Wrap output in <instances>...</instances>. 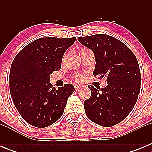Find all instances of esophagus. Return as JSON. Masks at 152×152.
Instances as JSON below:
<instances>
[{"label": "esophagus", "instance_id": "1", "mask_svg": "<svg viewBox=\"0 0 152 152\" xmlns=\"http://www.w3.org/2000/svg\"><path fill=\"white\" fill-rule=\"evenodd\" d=\"M80 88H81V85H80V84H75V90H79Z\"/></svg>", "mask_w": 152, "mask_h": 152}]
</instances>
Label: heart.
Returning <instances> with one entry per match:
<instances>
[{
  "instance_id": "obj_1",
  "label": "heart",
  "mask_w": 152,
  "mask_h": 152,
  "mask_svg": "<svg viewBox=\"0 0 152 152\" xmlns=\"http://www.w3.org/2000/svg\"><path fill=\"white\" fill-rule=\"evenodd\" d=\"M82 50H85V49H82ZM75 78L77 79V80H81L83 78V76L82 75H77V76H76Z\"/></svg>"
}]
</instances>
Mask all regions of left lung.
<instances>
[{
    "mask_svg": "<svg viewBox=\"0 0 152 152\" xmlns=\"http://www.w3.org/2000/svg\"><path fill=\"white\" fill-rule=\"evenodd\" d=\"M94 52V76L106 77L107 87L89 85L91 96L84 100L85 113L103 127L122 122L133 109L140 92V69L136 57L121 41L106 34L78 37Z\"/></svg>",
    "mask_w": 152,
    "mask_h": 152,
    "instance_id": "8db88e82",
    "label": "left lung"
}]
</instances>
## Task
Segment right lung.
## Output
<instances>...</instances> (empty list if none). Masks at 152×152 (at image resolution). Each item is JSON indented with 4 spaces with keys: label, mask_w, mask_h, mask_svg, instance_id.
I'll list each match as a JSON object with an SVG mask.
<instances>
[{
    "label": "right lung",
    "mask_w": 152,
    "mask_h": 152,
    "mask_svg": "<svg viewBox=\"0 0 152 152\" xmlns=\"http://www.w3.org/2000/svg\"><path fill=\"white\" fill-rule=\"evenodd\" d=\"M75 37H43L24 47L14 58L9 75L11 98L23 119L44 128L62 116L68 99L75 91L72 84L56 89L50 75L60 70L64 52Z\"/></svg>",
    "instance_id": "add662e5"
}]
</instances>
